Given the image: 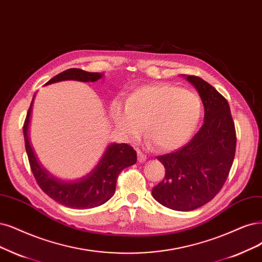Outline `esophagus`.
Listing matches in <instances>:
<instances>
[{"mask_svg":"<svg viewBox=\"0 0 262 262\" xmlns=\"http://www.w3.org/2000/svg\"><path fill=\"white\" fill-rule=\"evenodd\" d=\"M137 156H138V162L139 163H144L147 161V157L144 156V154L141 152V151H137Z\"/></svg>","mask_w":262,"mask_h":262,"instance_id":"esophagus-1","label":"esophagus"}]
</instances>
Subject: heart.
<instances>
[{
  "instance_id": "heart-1",
  "label": "heart",
  "mask_w": 262,
  "mask_h": 262,
  "mask_svg": "<svg viewBox=\"0 0 262 262\" xmlns=\"http://www.w3.org/2000/svg\"><path fill=\"white\" fill-rule=\"evenodd\" d=\"M203 112L196 92L169 83L146 84L125 98V105L113 100L110 118L124 137L138 136L144 130L163 151L176 150L194 135Z\"/></svg>"
}]
</instances>
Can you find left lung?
I'll return each mask as SVG.
<instances>
[{
    "mask_svg": "<svg viewBox=\"0 0 262 262\" xmlns=\"http://www.w3.org/2000/svg\"><path fill=\"white\" fill-rule=\"evenodd\" d=\"M183 76L201 97L204 124L187 146L158 158L165 177L152 195L167 208L189 211L214 199L224 186L234 160L236 135L225 97L199 76Z\"/></svg>",
    "mask_w": 262,
    "mask_h": 262,
    "instance_id": "obj_1",
    "label": "left lung"
}]
</instances>
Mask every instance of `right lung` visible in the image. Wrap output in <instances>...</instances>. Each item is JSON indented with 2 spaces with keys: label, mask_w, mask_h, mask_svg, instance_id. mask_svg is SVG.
<instances>
[{
  "label": "right lung",
  "mask_w": 262,
  "mask_h": 262,
  "mask_svg": "<svg viewBox=\"0 0 262 262\" xmlns=\"http://www.w3.org/2000/svg\"><path fill=\"white\" fill-rule=\"evenodd\" d=\"M102 77V73L87 72L73 68L57 74L45 85L68 80L96 82ZM34 97L35 95L33 96L24 124V136L29 163L37 185L48 196L67 207L87 209L104 204L114 194L116 179L120 172L136 163V151L126 143L113 142L106 147L97 165L85 176L72 180H63L54 176L37 160L29 139V125H30Z\"/></svg>",
  "instance_id": "right-lung-1"
}]
</instances>
